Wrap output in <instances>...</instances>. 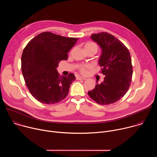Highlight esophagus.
I'll return each mask as SVG.
<instances>
[{"label":"esophagus","instance_id":"esophagus-1","mask_svg":"<svg viewBox=\"0 0 157 157\" xmlns=\"http://www.w3.org/2000/svg\"><path fill=\"white\" fill-rule=\"evenodd\" d=\"M76 79L77 80H86V79L85 78H83V77H81V76H77L76 77Z\"/></svg>","mask_w":157,"mask_h":157}]
</instances>
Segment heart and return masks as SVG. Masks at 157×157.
<instances>
[{
    "label": "heart",
    "mask_w": 157,
    "mask_h": 157,
    "mask_svg": "<svg viewBox=\"0 0 157 157\" xmlns=\"http://www.w3.org/2000/svg\"><path fill=\"white\" fill-rule=\"evenodd\" d=\"M85 50H93L96 53L98 50V44L93 41H87L84 44ZM91 66L89 64L86 65H80L79 66V70L81 74H86L87 73V70L90 68Z\"/></svg>",
    "instance_id": "b5f03b06"
}]
</instances>
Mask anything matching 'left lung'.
<instances>
[{
    "label": "left lung",
    "instance_id": "obj_1",
    "mask_svg": "<svg viewBox=\"0 0 157 157\" xmlns=\"http://www.w3.org/2000/svg\"><path fill=\"white\" fill-rule=\"evenodd\" d=\"M102 49L99 59L104 81L96 85L88 95L98 104L109 105L121 99L127 92L132 78L130 52L124 44L107 32L91 35Z\"/></svg>",
    "mask_w": 157,
    "mask_h": 157
}]
</instances>
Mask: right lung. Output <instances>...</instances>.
<instances>
[{"label":"right lung","instance_id":"add662e5","mask_svg":"<svg viewBox=\"0 0 157 157\" xmlns=\"http://www.w3.org/2000/svg\"><path fill=\"white\" fill-rule=\"evenodd\" d=\"M78 39L45 32L26 45L21 58V71L30 93L39 102L53 104L68 94L76 77L71 73L60 76L56 68L61 61L68 59V53Z\"/></svg>","mask_w":157,"mask_h":157}]
</instances>
